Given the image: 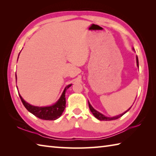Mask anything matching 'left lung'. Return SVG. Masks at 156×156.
Masks as SVG:
<instances>
[{
    "mask_svg": "<svg viewBox=\"0 0 156 156\" xmlns=\"http://www.w3.org/2000/svg\"><path fill=\"white\" fill-rule=\"evenodd\" d=\"M136 59H137V66L139 67V61H138V58H137V56L136 57ZM88 105H89V108H90V111L92 112V114H93V115L94 116V117L97 118V119H98V120H101V121H111V120H115V119H119V118H120V117H121L122 115H123L125 113H126V112H127L129 109H130L131 107H130L129 108L127 111H126L125 112H123V113H122V114H121V115H117V116H116V117H105V115H103L102 114H101V113H100V112H98L97 111H96L95 109L92 107L91 106V105L89 103V102H88Z\"/></svg>",
    "mask_w": 156,
    "mask_h": 156,
    "instance_id": "left-lung-1",
    "label": "left lung"
}]
</instances>
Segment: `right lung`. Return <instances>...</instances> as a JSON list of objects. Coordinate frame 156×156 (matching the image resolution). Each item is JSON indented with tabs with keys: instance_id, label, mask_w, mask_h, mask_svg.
Wrapping results in <instances>:
<instances>
[{
	"instance_id": "1",
	"label": "right lung",
	"mask_w": 156,
	"mask_h": 156,
	"mask_svg": "<svg viewBox=\"0 0 156 156\" xmlns=\"http://www.w3.org/2000/svg\"><path fill=\"white\" fill-rule=\"evenodd\" d=\"M72 84H69L64 89V92L61 96L60 98L59 99L58 101L54 105L50 106V107H35V106H32L31 105L28 104L26 102L21 95H19L20 98L23 102L24 107L27 109V111H29L34 115L35 117H37L39 119H43V120H55V119H58L62 115V112H64V109L66 108V95L65 92L67 89L71 87Z\"/></svg>"
}]
</instances>
